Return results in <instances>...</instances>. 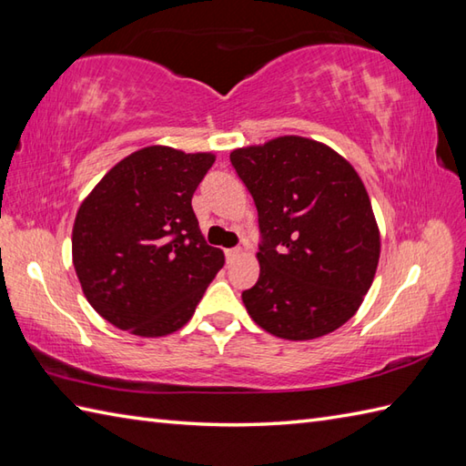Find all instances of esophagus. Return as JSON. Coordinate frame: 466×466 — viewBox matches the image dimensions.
<instances>
[{"label":"esophagus","mask_w":466,"mask_h":466,"mask_svg":"<svg viewBox=\"0 0 466 466\" xmlns=\"http://www.w3.org/2000/svg\"><path fill=\"white\" fill-rule=\"evenodd\" d=\"M224 254H226V260L232 262L238 258V256H242V248H228Z\"/></svg>","instance_id":"1"}]
</instances>
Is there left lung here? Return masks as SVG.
I'll list each match as a JSON object with an SVG mask.
<instances>
[{
    "label": "left lung",
    "instance_id": "left-lung-1",
    "mask_svg": "<svg viewBox=\"0 0 466 466\" xmlns=\"http://www.w3.org/2000/svg\"><path fill=\"white\" fill-rule=\"evenodd\" d=\"M258 210L260 276L242 302L266 332L310 340L350 320L374 280L380 236L354 167L309 137L230 154Z\"/></svg>",
    "mask_w": 466,
    "mask_h": 466
}]
</instances>
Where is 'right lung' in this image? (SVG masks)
I'll list each match as a JSON object with an SVG mask.
<instances>
[{"instance_id":"right-lung-1","label":"right lung","mask_w":466,"mask_h":466,"mask_svg":"<svg viewBox=\"0 0 466 466\" xmlns=\"http://www.w3.org/2000/svg\"><path fill=\"white\" fill-rule=\"evenodd\" d=\"M212 154L150 146L117 162L77 210L74 268L94 310L137 336L176 332L224 266L192 196Z\"/></svg>"}]
</instances>
